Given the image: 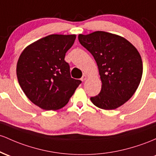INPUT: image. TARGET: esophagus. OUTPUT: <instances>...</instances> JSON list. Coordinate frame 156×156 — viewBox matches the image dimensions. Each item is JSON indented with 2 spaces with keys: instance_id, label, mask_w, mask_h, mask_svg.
Instances as JSON below:
<instances>
[{
  "instance_id": "obj_1",
  "label": "esophagus",
  "mask_w": 156,
  "mask_h": 156,
  "mask_svg": "<svg viewBox=\"0 0 156 156\" xmlns=\"http://www.w3.org/2000/svg\"><path fill=\"white\" fill-rule=\"evenodd\" d=\"M87 76H86V75L83 74V76H82V78H81V80H82V81H85V80H87Z\"/></svg>"
}]
</instances>
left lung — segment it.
<instances>
[{
	"instance_id": "1",
	"label": "left lung",
	"mask_w": 156,
	"mask_h": 156,
	"mask_svg": "<svg viewBox=\"0 0 156 156\" xmlns=\"http://www.w3.org/2000/svg\"><path fill=\"white\" fill-rule=\"evenodd\" d=\"M78 39L95 59L102 83L100 93L90 97L93 104L104 110L125 104L142 76V60L137 49L124 37L105 31L80 34Z\"/></svg>"
}]
</instances>
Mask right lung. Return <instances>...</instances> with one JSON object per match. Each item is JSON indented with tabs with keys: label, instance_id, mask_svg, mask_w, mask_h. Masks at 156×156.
I'll use <instances>...</instances> for the list:
<instances>
[{
	"label": "right lung",
	"instance_id": "1",
	"mask_svg": "<svg viewBox=\"0 0 156 156\" xmlns=\"http://www.w3.org/2000/svg\"><path fill=\"white\" fill-rule=\"evenodd\" d=\"M76 35L51 34L24 49L17 64L18 83L26 97L46 111L69 102L81 80L71 78L65 56Z\"/></svg>",
	"mask_w": 156,
	"mask_h": 156
}]
</instances>
